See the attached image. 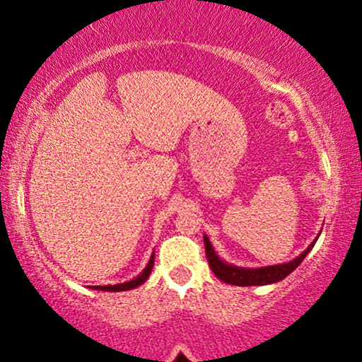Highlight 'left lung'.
Listing matches in <instances>:
<instances>
[{"label": "left lung", "instance_id": "8db88e82", "mask_svg": "<svg viewBox=\"0 0 362 362\" xmlns=\"http://www.w3.org/2000/svg\"><path fill=\"white\" fill-rule=\"evenodd\" d=\"M315 243V242H313ZM313 243L301 253L300 257H296L293 262L281 265H271V267H262V269H243V267H235V265L226 264V262L219 260L218 255L214 253V248L211 247V242L204 236V247H206V257L209 262L211 271L214 272V276L219 281L226 282V284L233 286H264V284H272L284 277H288L298 265L301 264L303 259L308 255V252L313 247Z\"/></svg>", "mask_w": 362, "mask_h": 362}]
</instances>
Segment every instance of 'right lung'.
Returning a JSON list of instances; mask_svg holds the SVG:
<instances>
[{
  "label": "right lung",
  "mask_w": 362,
  "mask_h": 362,
  "mask_svg": "<svg viewBox=\"0 0 362 362\" xmlns=\"http://www.w3.org/2000/svg\"><path fill=\"white\" fill-rule=\"evenodd\" d=\"M153 264H155V255H151V259H149V264L146 265V269H144V271L141 272L139 276L136 277V279L124 282V284H115V286H93V289H98V291H129V289L138 288V286L143 284V282L149 277V274H151V269H153Z\"/></svg>",
  "instance_id": "add662e5"
}]
</instances>
